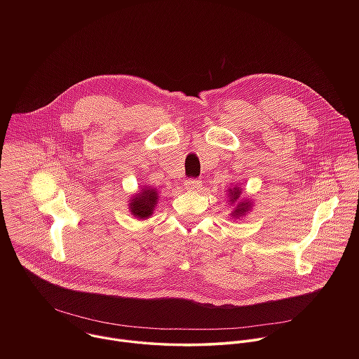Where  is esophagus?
<instances>
[{"mask_svg":"<svg viewBox=\"0 0 359 359\" xmlns=\"http://www.w3.org/2000/svg\"><path fill=\"white\" fill-rule=\"evenodd\" d=\"M185 188L188 191H199L202 188V181H199V180H187L185 181Z\"/></svg>","mask_w":359,"mask_h":359,"instance_id":"esophagus-1","label":"esophagus"}]
</instances>
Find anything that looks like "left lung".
<instances>
[{
	"instance_id": "8db88e82",
	"label": "left lung",
	"mask_w": 359,
	"mask_h": 359,
	"mask_svg": "<svg viewBox=\"0 0 359 359\" xmlns=\"http://www.w3.org/2000/svg\"><path fill=\"white\" fill-rule=\"evenodd\" d=\"M228 195H229V202H231V205H232V203H236L231 215H233V217L238 218V217L245 215V214L252 208V202H250L249 199L239 201V199H241V195H242L241 188L235 187V188L229 189V194H228Z\"/></svg>"
}]
</instances>
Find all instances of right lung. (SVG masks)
Instances as JSON below:
<instances>
[{
    "label": "right lung",
    "mask_w": 359,
    "mask_h": 359,
    "mask_svg": "<svg viewBox=\"0 0 359 359\" xmlns=\"http://www.w3.org/2000/svg\"><path fill=\"white\" fill-rule=\"evenodd\" d=\"M158 194L154 188L145 187L141 192L135 194L131 201H128V208L131 214L140 219H147L154 214V207L157 205Z\"/></svg>",
    "instance_id": "add662e5"
}]
</instances>
